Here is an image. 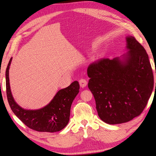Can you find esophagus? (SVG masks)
Masks as SVG:
<instances>
[{
  "label": "esophagus",
  "mask_w": 156,
  "mask_h": 156,
  "mask_svg": "<svg viewBox=\"0 0 156 156\" xmlns=\"http://www.w3.org/2000/svg\"><path fill=\"white\" fill-rule=\"evenodd\" d=\"M79 84H80V87H82V88L85 87L87 85V81L84 79H80L79 81Z\"/></svg>",
  "instance_id": "34e87169"
}]
</instances>
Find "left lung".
<instances>
[{
	"label": "left lung",
	"mask_w": 156,
	"mask_h": 156,
	"mask_svg": "<svg viewBox=\"0 0 156 156\" xmlns=\"http://www.w3.org/2000/svg\"><path fill=\"white\" fill-rule=\"evenodd\" d=\"M127 53L89 65L88 87L100 119L108 124L131 120L141 114L154 88L148 55L134 37H126Z\"/></svg>",
	"instance_id": "1"
}]
</instances>
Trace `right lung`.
Segmentation results:
<instances>
[{
	"mask_svg": "<svg viewBox=\"0 0 156 156\" xmlns=\"http://www.w3.org/2000/svg\"><path fill=\"white\" fill-rule=\"evenodd\" d=\"M12 60V58L6 71V85L8 101L14 114L29 128L37 131L53 133L64 129L69 120L72 102L79 92L78 81L58 90L45 107L35 110L25 109L16 102L10 89L9 69Z\"/></svg>",
	"mask_w": 156,
	"mask_h": 156,
	"instance_id": "right-lung-1",
	"label": "right lung"
}]
</instances>
